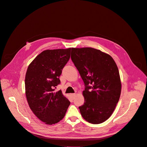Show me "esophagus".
<instances>
[{"label": "esophagus", "instance_id": "obj_1", "mask_svg": "<svg viewBox=\"0 0 147 147\" xmlns=\"http://www.w3.org/2000/svg\"><path fill=\"white\" fill-rule=\"evenodd\" d=\"M75 95H76V94H75V93H74V94H70V96L72 97V99H74V97H75Z\"/></svg>", "mask_w": 147, "mask_h": 147}]
</instances>
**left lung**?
<instances>
[{
  "instance_id": "left-lung-1",
  "label": "left lung",
  "mask_w": 147,
  "mask_h": 147,
  "mask_svg": "<svg viewBox=\"0 0 147 147\" xmlns=\"http://www.w3.org/2000/svg\"><path fill=\"white\" fill-rule=\"evenodd\" d=\"M71 59L85 86L84 104L78 107L82 117L92 124L104 122L113 113L121 94L116 63L109 55L92 48H72Z\"/></svg>"
}]
</instances>
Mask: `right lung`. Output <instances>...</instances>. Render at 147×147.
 <instances>
[{
	"label": "right lung",
	"mask_w": 147,
	"mask_h": 147,
	"mask_svg": "<svg viewBox=\"0 0 147 147\" xmlns=\"http://www.w3.org/2000/svg\"><path fill=\"white\" fill-rule=\"evenodd\" d=\"M71 48L47 50L32 61L25 77L26 96L29 107L40 120L51 125L63 119L70 104L55 88L61 82L62 70L69 61Z\"/></svg>",
	"instance_id": "add662e5"
}]
</instances>
